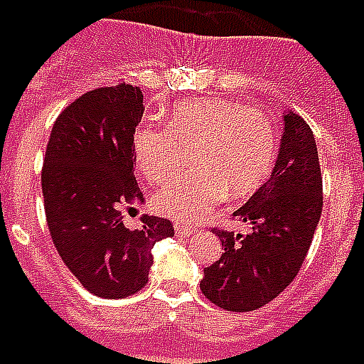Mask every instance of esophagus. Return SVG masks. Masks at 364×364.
Instances as JSON below:
<instances>
[{"mask_svg": "<svg viewBox=\"0 0 364 364\" xmlns=\"http://www.w3.org/2000/svg\"><path fill=\"white\" fill-rule=\"evenodd\" d=\"M197 232L195 226H185V224H175V234L181 237H187V236H193Z\"/></svg>", "mask_w": 364, "mask_h": 364, "instance_id": "esophagus-1", "label": "esophagus"}]
</instances>
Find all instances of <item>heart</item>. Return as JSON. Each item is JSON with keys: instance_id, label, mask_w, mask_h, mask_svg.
<instances>
[{"instance_id": "heart-1", "label": "heart", "mask_w": 364, "mask_h": 364, "mask_svg": "<svg viewBox=\"0 0 364 364\" xmlns=\"http://www.w3.org/2000/svg\"><path fill=\"white\" fill-rule=\"evenodd\" d=\"M132 150L136 166L151 185L171 179L191 151L195 167L159 191L154 206L173 220L193 222L226 191L242 198L257 189L273 169L279 144L263 112L210 97L175 105L167 128H136Z\"/></svg>"}]
</instances>
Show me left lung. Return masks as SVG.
Listing matches in <instances>:
<instances>
[{
	"label": "left lung",
	"mask_w": 364,
	"mask_h": 364,
	"mask_svg": "<svg viewBox=\"0 0 364 364\" xmlns=\"http://www.w3.org/2000/svg\"><path fill=\"white\" fill-rule=\"evenodd\" d=\"M284 130L274 169L234 216L247 236L216 230L224 253L205 269L200 290L228 312H252L294 281L321 216V171L312 130L296 112H282Z\"/></svg>",
	"instance_id": "1"
}]
</instances>
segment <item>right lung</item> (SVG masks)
<instances>
[{
  "label": "right lung",
  "mask_w": 364,
  "mask_h": 364,
  "mask_svg": "<svg viewBox=\"0 0 364 364\" xmlns=\"http://www.w3.org/2000/svg\"><path fill=\"white\" fill-rule=\"evenodd\" d=\"M144 112L140 87L120 83L83 93L60 112L43 164V197L52 242L83 289L124 298L148 282L151 247L173 224L144 216L140 230L120 208L142 203L132 134Z\"/></svg>",
  "instance_id": "add662e5"
}]
</instances>
